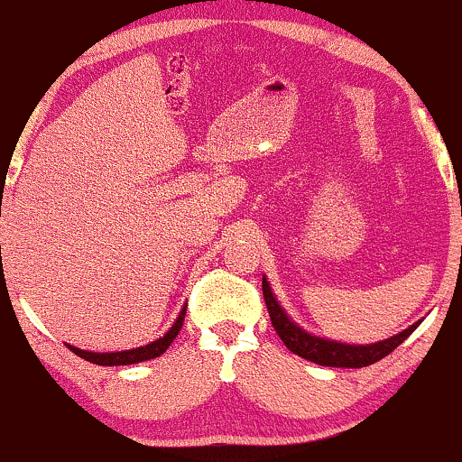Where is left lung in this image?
<instances>
[{
	"label": "left lung",
	"mask_w": 462,
	"mask_h": 462,
	"mask_svg": "<svg viewBox=\"0 0 462 462\" xmlns=\"http://www.w3.org/2000/svg\"><path fill=\"white\" fill-rule=\"evenodd\" d=\"M263 295H264V304H267L269 317H272L273 330L278 332L280 338H282L284 346L293 354H298V356L310 360V363L326 365V367L358 369V367H367V365L378 363V360L389 356L400 343H404L419 326V321L412 323V326L406 328L404 332L395 334V337L386 338V341L374 343V346H346V343L326 341V338L312 337V334L304 332L301 328L295 326V323L286 317V312L280 309V304L275 301L272 289H269L267 280L264 278H263Z\"/></svg>",
	"instance_id": "1"
}]
</instances>
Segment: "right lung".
<instances>
[{
  "label": "right lung",
  "mask_w": 462,
  "mask_h": 462,
  "mask_svg": "<svg viewBox=\"0 0 462 462\" xmlns=\"http://www.w3.org/2000/svg\"><path fill=\"white\" fill-rule=\"evenodd\" d=\"M184 315H187V309H182V312H180V317L176 319V323H173V326H171V330L164 334L162 338H158V341L150 343V346H143V347H136V349H125V352H110V354L84 352V349H78V347H73V346H69V349H71L73 354H78L79 358L88 360V363L106 365V367H113V365H134V363H143V360L156 358V356H161V354L167 352V347L171 346L173 338L178 337L180 328H182Z\"/></svg>",
  "instance_id": "right-lung-1"
}]
</instances>
